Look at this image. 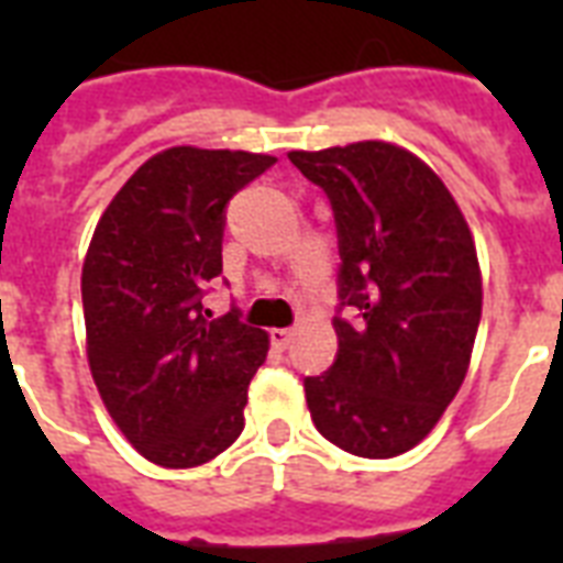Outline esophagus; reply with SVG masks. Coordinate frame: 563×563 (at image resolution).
I'll return each instance as SVG.
<instances>
[{
	"instance_id": "esophagus-1",
	"label": "esophagus",
	"mask_w": 563,
	"mask_h": 563,
	"mask_svg": "<svg viewBox=\"0 0 563 563\" xmlns=\"http://www.w3.org/2000/svg\"><path fill=\"white\" fill-rule=\"evenodd\" d=\"M268 339H272V344L277 351H286L291 344V339H295V330H289V327H274L272 333H268Z\"/></svg>"
}]
</instances>
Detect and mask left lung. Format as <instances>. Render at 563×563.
I'll list each match as a JSON object with an SVG mask.
<instances>
[{
    "instance_id": "1",
    "label": "left lung",
    "mask_w": 563,
    "mask_h": 563,
    "mask_svg": "<svg viewBox=\"0 0 563 563\" xmlns=\"http://www.w3.org/2000/svg\"><path fill=\"white\" fill-rule=\"evenodd\" d=\"M339 233V353L303 391L327 441L391 459L423 441L462 388L482 318L471 228L435 172L388 143L291 152Z\"/></svg>"
}]
</instances>
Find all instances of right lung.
Returning a JSON list of instances; mask_svg holds the SVG:
<instances>
[{
    "label": "right lung",
    "mask_w": 563,
    "mask_h": 563,
    "mask_svg": "<svg viewBox=\"0 0 563 563\" xmlns=\"http://www.w3.org/2000/svg\"><path fill=\"white\" fill-rule=\"evenodd\" d=\"M277 157L178 145L128 178L81 272L92 379L110 418L163 467H198L245 429L268 335L236 307L212 318L230 198Z\"/></svg>",
    "instance_id": "right-lung-1"
}]
</instances>
